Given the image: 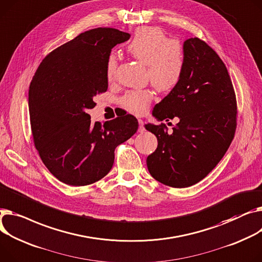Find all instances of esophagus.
Segmentation results:
<instances>
[{
    "label": "esophagus",
    "mask_w": 262,
    "mask_h": 262,
    "mask_svg": "<svg viewBox=\"0 0 262 262\" xmlns=\"http://www.w3.org/2000/svg\"><path fill=\"white\" fill-rule=\"evenodd\" d=\"M138 122H139V129H138V132L139 133H143L145 129H144V122H143V120H141V119H139L138 120Z\"/></svg>",
    "instance_id": "1"
}]
</instances>
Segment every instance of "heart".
<instances>
[{"label":"heart","instance_id":"1","mask_svg":"<svg viewBox=\"0 0 262 262\" xmlns=\"http://www.w3.org/2000/svg\"><path fill=\"white\" fill-rule=\"evenodd\" d=\"M127 50L133 58L146 65V78L160 93H169L181 81L185 67V55L182 45L176 40H169L166 33L152 26L136 30ZM118 61L111 55L106 62V76L114 80ZM152 99L150 90L128 91L121 98V105L135 115H143Z\"/></svg>","mask_w":262,"mask_h":262}]
</instances>
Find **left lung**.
Wrapping results in <instances>:
<instances>
[{
  "mask_svg": "<svg viewBox=\"0 0 262 262\" xmlns=\"http://www.w3.org/2000/svg\"><path fill=\"white\" fill-rule=\"evenodd\" d=\"M183 49L181 81L152 111L160 121H180L171 132L164 123L144 125L158 140L146 159L148 171L157 181L177 188L196 184L216 167L237 126L236 95L220 57L198 38L186 40Z\"/></svg>",
  "mask_w": 262,
  "mask_h": 262,
  "instance_id": "1",
  "label": "left lung"
}]
</instances>
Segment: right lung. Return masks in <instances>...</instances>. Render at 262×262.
<instances>
[{"label": "right lung", "mask_w": 262, "mask_h": 262, "mask_svg": "<svg viewBox=\"0 0 262 262\" xmlns=\"http://www.w3.org/2000/svg\"><path fill=\"white\" fill-rule=\"evenodd\" d=\"M130 38L110 27L87 30L40 63L29 87L33 143L48 170L61 182L83 186L106 176L115 149L137 132L138 121L124 113L103 126L92 123L94 98L108 87L106 62L113 47Z\"/></svg>", "instance_id": "right-lung-1"}]
</instances>
